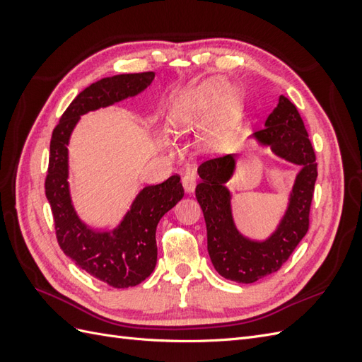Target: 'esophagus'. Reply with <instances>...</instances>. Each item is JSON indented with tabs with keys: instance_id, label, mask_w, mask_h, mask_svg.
Segmentation results:
<instances>
[{
	"instance_id": "1",
	"label": "esophagus",
	"mask_w": 362,
	"mask_h": 362,
	"mask_svg": "<svg viewBox=\"0 0 362 362\" xmlns=\"http://www.w3.org/2000/svg\"><path fill=\"white\" fill-rule=\"evenodd\" d=\"M182 185H184V190L187 193H192L196 189V182H198V177H196V173L193 172H187L182 177Z\"/></svg>"
}]
</instances>
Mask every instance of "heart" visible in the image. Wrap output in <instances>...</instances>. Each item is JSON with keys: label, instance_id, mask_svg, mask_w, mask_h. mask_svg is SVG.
<instances>
[{"label": "heart", "instance_id": "obj_1", "mask_svg": "<svg viewBox=\"0 0 362 362\" xmlns=\"http://www.w3.org/2000/svg\"><path fill=\"white\" fill-rule=\"evenodd\" d=\"M222 92L221 84H206L202 86L201 89L193 92L190 98L185 101V110L189 112L190 119L194 120L196 117L202 116V113L210 107Z\"/></svg>", "mask_w": 362, "mask_h": 362}]
</instances>
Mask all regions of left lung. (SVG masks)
Returning a JSON list of instances; mask_svg holds the SVG:
<instances>
[{"instance_id":"1","label":"left lung","mask_w":362,"mask_h":362,"mask_svg":"<svg viewBox=\"0 0 362 362\" xmlns=\"http://www.w3.org/2000/svg\"><path fill=\"white\" fill-rule=\"evenodd\" d=\"M281 158L302 166L296 177L290 205L279 226L264 242H255L237 231L231 213V194L225 182L235 168L234 156L204 161L196 187L206 223V245L214 269L221 276L240 284H252L272 275L286 262L310 228V208L317 180L315 152L296 105L284 95L254 134Z\"/></svg>"}]
</instances>
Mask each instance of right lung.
I'll list each match as a JSON object with an SVG mask.
<instances>
[{
  "label": "right lung",
  "instance_id": "obj_1",
  "mask_svg": "<svg viewBox=\"0 0 362 362\" xmlns=\"http://www.w3.org/2000/svg\"><path fill=\"white\" fill-rule=\"evenodd\" d=\"M154 72L122 74L90 84L75 98L52 131L45 194L51 205L57 242L76 266L113 288L145 281L157 264L156 231L160 218L182 199L178 175L141 190L124 221L112 233L87 228L74 211L68 185V148L81 115L112 105L145 90Z\"/></svg>",
  "mask_w": 362,
  "mask_h": 362
}]
</instances>
